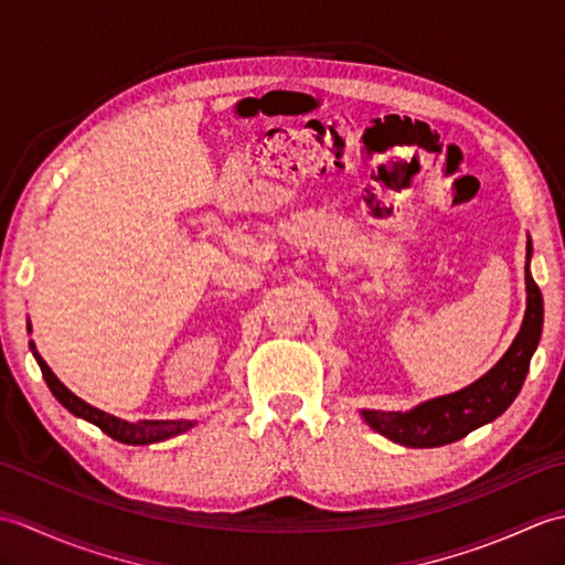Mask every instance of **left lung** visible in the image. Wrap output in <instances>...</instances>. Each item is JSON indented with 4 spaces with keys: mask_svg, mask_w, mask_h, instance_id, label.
<instances>
[{
    "mask_svg": "<svg viewBox=\"0 0 565 565\" xmlns=\"http://www.w3.org/2000/svg\"><path fill=\"white\" fill-rule=\"evenodd\" d=\"M532 237L526 235V308L518 338L500 362L471 386L437 395L411 411H359L371 429L403 447L431 449L463 439L468 431L493 423L508 411L530 374V362L544 330V298L532 279Z\"/></svg>",
    "mask_w": 565,
    "mask_h": 565,
    "instance_id": "1",
    "label": "left lung"
}]
</instances>
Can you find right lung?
<instances>
[{
    "mask_svg": "<svg viewBox=\"0 0 565 565\" xmlns=\"http://www.w3.org/2000/svg\"><path fill=\"white\" fill-rule=\"evenodd\" d=\"M29 332H31V320H29ZM31 352L35 356V362H39L41 371H43V379L47 383V388L57 398L60 405H65L72 415H77L82 419H87V423L97 425L102 431H106L111 439L121 441V444H134V447H140V444H154V441H164L170 437L182 435V431L191 429L196 423L194 419H140V423H128V419H121L116 415H109L99 411V407H94L89 403H84L79 395L72 393L63 381H60L51 366L45 364V359L35 350L33 340L29 342Z\"/></svg>",
    "mask_w": 565,
    "mask_h": 565,
    "instance_id": "obj_1",
    "label": "right lung"
}]
</instances>
